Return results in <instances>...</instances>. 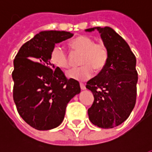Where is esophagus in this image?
Masks as SVG:
<instances>
[{
  "label": "esophagus",
  "mask_w": 152,
  "mask_h": 152,
  "mask_svg": "<svg viewBox=\"0 0 152 152\" xmlns=\"http://www.w3.org/2000/svg\"><path fill=\"white\" fill-rule=\"evenodd\" d=\"M80 89H82V90H85V89H86V86H85V85H84L83 83H80Z\"/></svg>",
  "instance_id": "obj_1"
}]
</instances>
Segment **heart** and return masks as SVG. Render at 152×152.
I'll return each instance as SVG.
<instances>
[{
  "instance_id": "b5f03b06",
  "label": "heart",
  "mask_w": 152,
  "mask_h": 152,
  "mask_svg": "<svg viewBox=\"0 0 152 152\" xmlns=\"http://www.w3.org/2000/svg\"><path fill=\"white\" fill-rule=\"evenodd\" d=\"M71 45L77 52L82 53L80 64L77 68L67 72L66 76L76 80H86L94 74V69L99 72L105 67L108 61V50L103 43H95L93 38L80 36L71 41ZM50 60L53 66L60 69L70 66L69 57L61 45H55L50 52Z\"/></svg>"
}]
</instances>
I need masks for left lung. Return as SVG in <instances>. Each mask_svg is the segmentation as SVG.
I'll return each instance as SVG.
<instances>
[{
    "mask_svg": "<svg viewBox=\"0 0 152 152\" xmlns=\"http://www.w3.org/2000/svg\"><path fill=\"white\" fill-rule=\"evenodd\" d=\"M95 29L101 34L109 57L105 67L86 84L94 98L88 115L94 125L111 129L126 121L136 103V58L127 42L112 28L96 27L86 31Z\"/></svg>",
    "mask_w": 152,
    "mask_h": 152,
    "instance_id": "1",
    "label": "left lung"
}]
</instances>
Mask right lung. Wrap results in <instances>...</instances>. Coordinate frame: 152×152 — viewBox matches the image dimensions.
<instances>
[{
    "instance_id": "obj_1",
    "label": "right lung",
    "mask_w": 152,
    "mask_h": 152,
    "mask_svg": "<svg viewBox=\"0 0 152 152\" xmlns=\"http://www.w3.org/2000/svg\"><path fill=\"white\" fill-rule=\"evenodd\" d=\"M72 36L65 31H40L22 45L14 60V101L23 121L37 130L58 127L67 103L80 92L79 82L66 79L50 60L55 44Z\"/></svg>"
}]
</instances>
